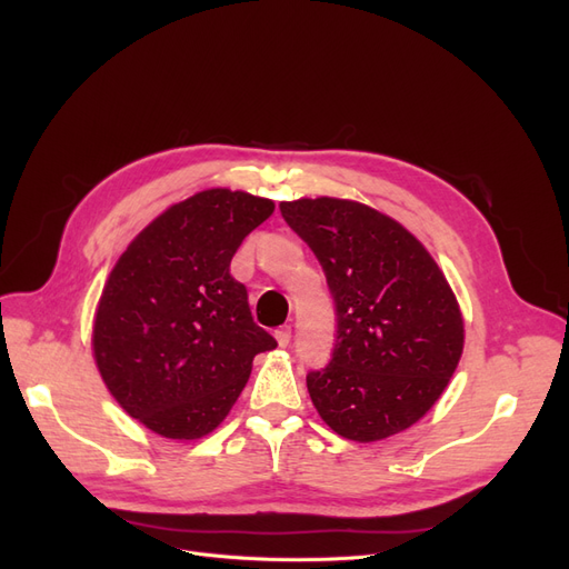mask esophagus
Wrapping results in <instances>:
<instances>
[{
  "mask_svg": "<svg viewBox=\"0 0 569 569\" xmlns=\"http://www.w3.org/2000/svg\"><path fill=\"white\" fill-rule=\"evenodd\" d=\"M274 339L281 348H286L290 343V327H279V330L274 332Z\"/></svg>",
  "mask_w": 569,
  "mask_h": 569,
  "instance_id": "34e87169",
  "label": "esophagus"
}]
</instances>
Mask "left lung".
Listing matches in <instances>:
<instances>
[{
    "mask_svg": "<svg viewBox=\"0 0 569 569\" xmlns=\"http://www.w3.org/2000/svg\"><path fill=\"white\" fill-rule=\"evenodd\" d=\"M337 305L332 362L307 376L322 422L355 442L410 429L450 385L463 316L442 269L408 228L346 198L281 202Z\"/></svg>",
    "mask_w": 569,
    "mask_h": 569,
    "instance_id": "1",
    "label": "left lung"
}]
</instances>
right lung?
<instances>
[{"mask_svg": "<svg viewBox=\"0 0 569 569\" xmlns=\"http://www.w3.org/2000/svg\"><path fill=\"white\" fill-rule=\"evenodd\" d=\"M272 212L274 200L247 191H198L147 223L108 274L94 362L119 408L157 436L212 433L242 395L253 357L277 348L230 277L242 239Z\"/></svg>", "mask_w": 569, "mask_h": 569, "instance_id": "obj_1", "label": "right lung"}]
</instances>
